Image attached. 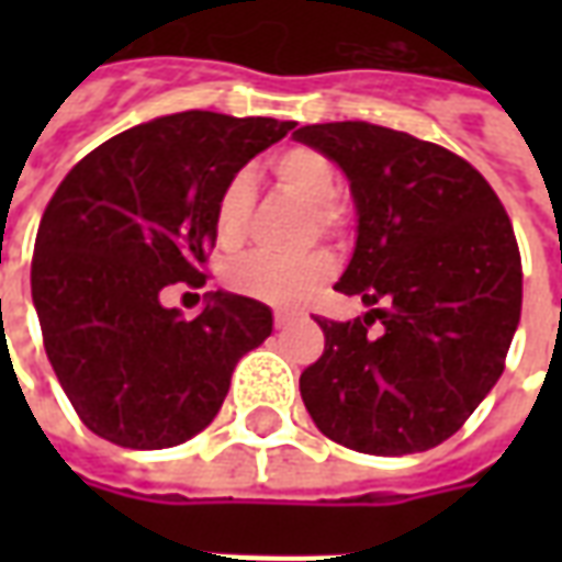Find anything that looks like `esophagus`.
Here are the masks:
<instances>
[{
    "label": "esophagus",
    "instance_id": "34e87169",
    "mask_svg": "<svg viewBox=\"0 0 562 562\" xmlns=\"http://www.w3.org/2000/svg\"><path fill=\"white\" fill-rule=\"evenodd\" d=\"M294 318H297V313H292V310H277V313H273V325H277V328H285Z\"/></svg>",
    "mask_w": 562,
    "mask_h": 562
}]
</instances>
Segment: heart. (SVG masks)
I'll list each match as a JSON object with an SVG mask.
<instances>
[{"label":"heart","mask_w":562,"mask_h":562,"mask_svg":"<svg viewBox=\"0 0 562 562\" xmlns=\"http://www.w3.org/2000/svg\"><path fill=\"white\" fill-rule=\"evenodd\" d=\"M270 173L277 183L306 204H313V232H337L342 222L340 207L330 201L337 192V173L328 156L313 147H289L273 153L268 159ZM252 180L249 173H232L213 204V232L222 246L244 240L246 222L252 213ZM337 261L330 252L318 249L301 258H280L268 252H252L240 258L228 270V285L244 297H256L261 304L292 306L316 292L318 285L334 277Z\"/></svg>","instance_id":"heart-1"}]
</instances>
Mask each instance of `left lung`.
Instances as JSON below:
<instances>
[{"mask_svg": "<svg viewBox=\"0 0 562 562\" xmlns=\"http://www.w3.org/2000/svg\"><path fill=\"white\" fill-rule=\"evenodd\" d=\"M292 138L349 180L358 237L334 289L370 306L355 322L316 318L325 352L301 373L306 413L364 454L439 446L503 376L518 330L520 252L508 213L470 161L406 132L316 123Z\"/></svg>", "mask_w": 562, "mask_h": 562, "instance_id": "obj_1", "label": "left lung"}]
</instances>
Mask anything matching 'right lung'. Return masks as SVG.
<instances>
[{
    "instance_id": "obj_1",
    "label": "right lung",
    "mask_w": 562,
    "mask_h": 562,
    "mask_svg": "<svg viewBox=\"0 0 562 562\" xmlns=\"http://www.w3.org/2000/svg\"><path fill=\"white\" fill-rule=\"evenodd\" d=\"M294 123L159 116L120 132L66 173L32 256V304L47 358L92 434L171 448L207 427L246 352L273 330L270 306L210 292L195 318L161 306L171 282L204 285L225 180Z\"/></svg>"
}]
</instances>
